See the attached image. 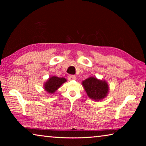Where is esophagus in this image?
<instances>
[{
	"mask_svg": "<svg viewBox=\"0 0 146 146\" xmlns=\"http://www.w3.org/2000/svg\"><path fill=\"white\" fill-rule=\"evenodd\" d=\"M76 79V76L75 75H70L68 76V80H73Z\"/></svg>",
	"mask_w": 146,
	"mask_h": 146,
	"instance_id": "esophagus-1",
	"label": "esophagus"
}]
</instances>
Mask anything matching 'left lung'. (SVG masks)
I'll return each mask as SVG.
<instances>
[{
	"label": "left lung",
	"instance_id": "obj_1",
	"mask_svg": "<svg viewBox=\"0 0 146 146\" xmlns=\"http://www.w3.org/2000/svg\"><path fill=\"white\" fill-rule=\"evenodd\" d=\"M82 86L91 99L99 101L104 98L109 92V86L105 80L91 76L82 81Z\"/></svg>",
	"mask_w": 146,
	"mask_h": 146
}]
</instances>
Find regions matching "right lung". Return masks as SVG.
I'll use <instances>...</instances> for the list:
<instances>
[{"label":"right lung","instance_id":"right-lung-1","mask_svg":"<svg viewBox=\"0 0 146 146\" xmlns=\"http://www.w3.org/2000/svg\"><path fill=\"white\" fill-rule=\"evenodd\" d=\"M67 80L63 77H57L56 76H52L48 78L44 84V88L47 92L49 93H53L60 87L62 84L66 82Z\"/></svg>","mask_w":146,"mask_h":146}]
</instances>
